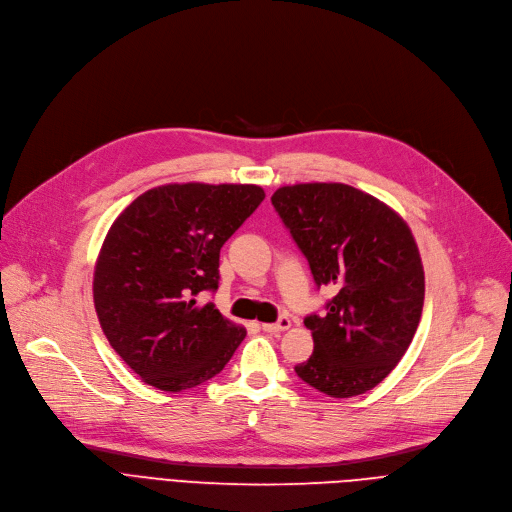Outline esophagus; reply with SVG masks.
<instances>
[{
    "instance_id": "obj_1",
    "label": "esophagus",
    "mask_w": 512,
    "mask_h": 512,
    "mask_svg": "<svg viewBox=\"0 0 512 512\" xmlns=\"http://www.w3.org/2000/svg\"><path fill=\"white\" fill-rule=\"evenodd\" d=\"M289 326H291L289 316H281L277 322H264V324H262V330H264V333L277 335V333H283V330H287Z\"/></svg>"
}]
</instances>
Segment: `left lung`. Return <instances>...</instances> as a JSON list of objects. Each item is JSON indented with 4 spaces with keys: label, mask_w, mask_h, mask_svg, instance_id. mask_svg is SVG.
<instances>
[{
    "label": "left lung",
    "mask_w": 512,
    "mask_h": 512,
    "mask_svg": "<svg viewBox=\"0 0 512 512\" xmlns=\"http://www.w3.org/2000/svg\"><path fill=\"white\" fill-rule=\"evenodd\" d=\"M270 200L316 285L335 291L322 316L304 320L314 353L295 374L328 397L364 395L401 362L422 318L413 233L393 208L347 184L283 186Z\"/></svg>",
    "instance_id": "obj_1"
}]
</instances>
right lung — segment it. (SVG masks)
Wrapping results in <instances>:
<instances>
[{"instance_id":"obj_1","label":"right lung","mask_w":512,"mask_h":512,"mask_svg":"<svg viewBox=\"0 0 512 512\" xmlns=\"http://www.w3.org/2000/svg\"><path fill=\"white\" fill-rule=\"evenodd\" d=\"M264 200L252 184H167L124 208L97 258L93 297L117 355L167 393L217 376L246 337L213 302L219 254Z\"/></svg>"}]
</instances>
